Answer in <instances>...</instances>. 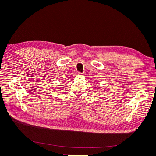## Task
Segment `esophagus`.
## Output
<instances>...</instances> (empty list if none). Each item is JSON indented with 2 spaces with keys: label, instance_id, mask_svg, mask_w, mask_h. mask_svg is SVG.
I'll return each instance as SVG.
<instances>
[{
  "label": "esophagus",
  "instance_id": "1",
  "mask_svg": "<svg viewBox=\"0 0 156 156\" xmlns=\"http://www.w3.org/2000/svg\"><path fill=\"white\" fill-rule=\"evenodd\" d=\"M78 75H80V74H81L80 72H78Z\"/></svg>",
  "mask_w": 156,
  "mask_h": 156
}]
</instances>
